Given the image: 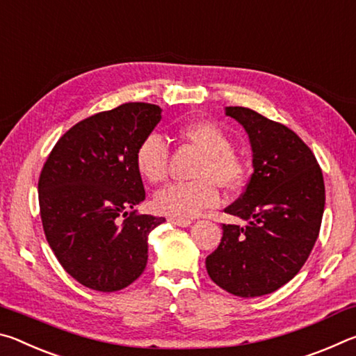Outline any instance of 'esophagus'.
<instances>
[{
  "label": "esophagus",
  "mask_w": 356,
  "mask_h": 356,
  "mask_svg": "<svg viewBox=\"0 0 356 356\" xmlns=\"http://www.w3.org/2000/svg\"><path fill=\"white\" fill-rule=\"evenodd\" d=\"M170 221L172 222V225L180 226V227H188L193 222L191 220H185V218H170Z\"/></svg>",
  "instance_id": "obj_1"
}]
</instances>
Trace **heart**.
I'll return each mask as SVG.
<instances>
[{
  "label": "heart",
  "instance_id": "obj_1",
  "mask_svg": "<svg viewBox=\"0 0 356 356\" xmlns=\"http://www.w3.org/2000/svg\"><path fill=\"white\" fill-rule=\"evenodd\" d=\"M180 135L206 154L193 184H174L155 195L154 206L160 213L176 218H193L204 210L220 204L218 185L226 190L242 186L248 168L245 160L231 149V140L218 125L210 120H191L180 127ZM166 141L159 134H150L140 143L135 154V165L140 176L149 184H161L168 174Z\"/></svg>",
  "mask_w": 356,
  "mask_h": 356
}]
</instances>
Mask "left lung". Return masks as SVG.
Returning a JSON list of instances; mask_svg holds the SVG:
<instances>
[{
    "mask_svg": "<svg viewBox=\"0 0 356 356\" xmlns=\"http://www.w3.org/2000/svg\"><path fill=\"white\" fill-rule=\"evenodd\" d=\"M226 116L248 134L254 171L243 195L225 209L246 226L222 225L206 268L226 292L261 297L291 281L314 248L325 207L323 176L311 149L286 125L243 106H226Z\"/></svg>",
    "mask_w": 356,
    "mask_h": 356,
    "instance_id": "obj_1",
    "label": "left lung"
}]
</instances>
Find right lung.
<instances>
[{
    "label": "right lung",
    "mask_w": 356,
    "mask_h": 356,
    "mask_svg": "<svg viewBox=\"0 0 356 356\" xmlns=\"http://www.w3.org/2000/svg\"><path fill=\"white\" fill-rule=\"evenodd\" d=\"M161 108L124 104L75 124L59 138L39 177L40 218L59 264L80 284L116 292L140 278L147 237L163 216L138 215L146 191L135 165Z\"/></svg>",
    "instance_id": "1"
}]
</instances>
